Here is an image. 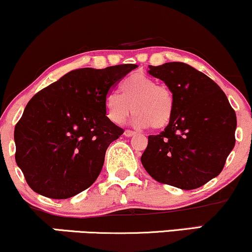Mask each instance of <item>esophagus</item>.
Wrapping results in <instances>:
<instances>
[{
	"mask_svg": "<svg viewBox=\"0 0 252 252\" xmlns=\"http://www.w3.org/2000/svg\"><path fill=\"white\" fill-rule=\"evenodd\" d=\"M134 134H135V133L133 131H129V129H126V131L124 132V135L127 136V138H131V136H133Z\"/></svg>",
	"mask_w": 252,
	"mask_h": 252,
	"instance_id": "esophagus-1",
	"label": "esophagus"
}]
</instances>
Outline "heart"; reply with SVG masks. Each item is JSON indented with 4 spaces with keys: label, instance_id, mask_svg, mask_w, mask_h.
Instances as JSON below:
<instances>
[{
    "label": "heart",
    "instance_id": "1",
    "mask_svg": "<svg viewBox=\"0 0 252 252\" xmlns=\"http://www.w3.org/2000/svg\"><path fill=\"white\" fill-rule=\"evenodd\" d=\"M121 94L110 92L105 98L107 119L114 125H123L132 110L135 112L133 125L154 129L166 127L174 113L172 92L159 82L142 73H133L120 84Z\"/></svg>",
    "mask_w": 252,
    "mask_h": 252
}]
</instances>
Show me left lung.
Returning a JSON list of instances; mask_svg holds the SVG:
<instances>
[{
    "label": "left lung",
    "instance_id": "obj_1",
    "mask_svg": "<svg viewBox=\"0 0 252 252\" xmlns=\"http://www.w3.org/2000/svg\"><path fill=\"white\" fill-rule=\"evenodd\" d=\"M148 73L172 92L174 113L164 131L148 136L142 166L161 183L196 189L222 172L234 148L235 111L221 88L190 65H150Z\"/></svg>",
    "mask_w": 252,
    "mask_h": 252
}]
</instances>
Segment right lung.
<instances>
[{
    "label": "right lung",
    "mask_w": 252,
    "mask_h": 252,
    "mask_svg": "<svg viewBox=\"0 0 252 252\" xmlns=\"http://www.w3.org/2000/svg\"><path fill=\"white\" fill-rule=\"evenodd\" d=\"M135 67L73 70L30 99L14 139L16 163L33 191L63 200L97 180L107 147L124 133L107 119L105 98Z\"/></svg>",
    "instance_id": "add662e5"
}]
</instances>
